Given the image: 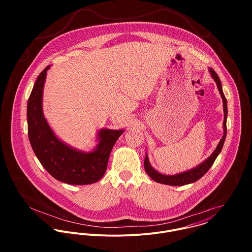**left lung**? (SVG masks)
Returning <instances> with one entry per match:
<instances>
[{
  "instance_id": "8db88e82",
  "label": "left lung",
  "mask_w": 252,
  "mask_h": 252,
  "mask_svg": "<svg viewBox=\"0 0 252 252\" xmlns=\"http://www.w3.org/2000/svg\"><path fill=\"white\" fill-rule=\"evenodd\" d=\"M210 72L212 76L214 77V79L216 80V85L218 87L219 93L222 97L223 100V108H224V121H223V127H224V134L222 139L220 140L219 144L217 145L216 150L214 151V153L204 162L202 163L200 166L194 168L193 170H190L188 172L182 173V174H179L176 176H165L162 174H159L157 171H155L151 165L149 164L147 155L145 156L144 159V170L147 173V175L156 182L162 183V184H168V185H172V186H180V185H185V184H189L192 182H195L198 180H200L213 166V164L216 161V157L218 156V154L220 153L223 144L225 142V138H226V133H227V128H226V119H227V100L223 94L222 91V86H221V81L216 73L213 69H210Z\"/></svg>"
}]
</instances>
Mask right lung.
<instances>
[{
  "label": "right lung",
  "instance_id": "1",
  "mask_svg": "<svg viewBox=\"0 0 252 252\" xmlns=\"http://www.w3.org/2000/svg\"><path fill=\"white\" fill-rule=\"evenodd\" d=\"M49 67L37 76L27 104L28 136L32 148L54 179L74 185L97 182L105 175L110 151L123 130H101L100 144L90 153H82L59 141L44 119L41 108L42 89Z\"/></svg>",
  "mask_w": 252,
  "mask_h": 252
}]
</instances>
